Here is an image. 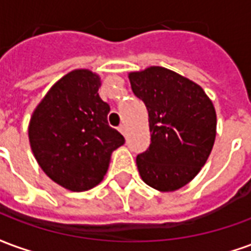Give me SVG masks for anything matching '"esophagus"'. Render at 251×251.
Here are the masks:
<instances>
[{
    "label": "esophagus",
    "mask_w": 251,
    "mask_h": 251,
    "mask_svg": "<svg viewBox=\"0 0 251 251\" xmlns=\"http://www.w3.org/2000/svg\"><path fill=\"white\" fill-rule=\"evenodd\" d=\"M118 130H120L124 136H126V133H127V129H126L125 125H121L120 127H118Z\"/></svg>",
    "instance_id": "obj_1"
}]
</instances>
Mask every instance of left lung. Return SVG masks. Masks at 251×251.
<instances>
[{"mask_svg": "<svg viewBox=\"0 0 251 251\" xmlns=\"http://www.w3.org/2000/svg\"><path fill=\"white\" fill-rule=\"evenodd\" d=\"M133 93L145 103L151 145L137 156V168L149 187L172 192L199 174L216 136V113L204 90L164 67L130 72Z\"/></svg>", "mask_w": 251, "mask_h": 251, "instance_id": "obj_1", "label": "left lung"}]
</instances>
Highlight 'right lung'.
<instances>
[{
  "label": "right lung",
  "instance_id": "obj_1",
  "mask_svg": "<svg viewBox=\"0 0 251 251\" xmlns=\"http://www.w3.org/2000/svg\"><path fill=\"white\" fill-rule=\"evenodd\" d=\"M99 87L95 72H68L36 106L28 126L30 149L40 168L74 192L98 185L111 153L125 142L107 124L110 106L99 97Z\"/></svg>",
  "mask_w": 251,
  "mask_h": 251
}]
</instances>
